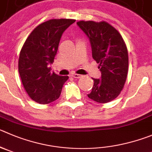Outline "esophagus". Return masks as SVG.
I'll return each mask as SVG.
<instances>
[{
	"instance_id": "1",
	"label": "esophagus",
	"mask_w": 152,
	"mask_h": 152,
	"mask_svg": "<svg viewBox=\"0 0 152 152\" xmlns=\"http://www.w3.org/2000/svg\"><path fill=\"white\" fill-rule=\"evenodd\" d=\"M71 76L72 77H73V78H81L82 77V75H80V74H77V73H72L71 74Z\"/></svg>"
}]
</instances>
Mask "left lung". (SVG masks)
<instances>
[{
  "label": "left lung",
  "mask_w": 152,
  "mask_h": 152,
  "mask_svg": "<svg viewBox=\"0 0 152 152\" xmlns=\"http://www.w3.org/2000/svg\"><path fill=\"white\" fill-rule=\"evenodd\" d=\"M77 25L88 37L92 58L99 64L101 77L93 79L88 97L97 103L112 101L120 94L128 72V53L122 37L106 22L80 21Z\"/></svg>",
  "instance_id": "left-lung-1"
}]
</instances>
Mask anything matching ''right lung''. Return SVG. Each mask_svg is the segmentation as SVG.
I'll use <instances>...</instances> for the list:
<instances>
[{
    "mask_svg": "<svg viewBox=\"0 0 152 152\" xmlns=\"http://www.w3.org/2000/svg\"><path fill=\"white\" fill-rule=\"evenodd\" d=\"M74 19H51L38 25L25 40L18 59V73L29 97L47 104L58 99L67 76L51 72L59 42Z\"/></svg>",
    "mask_w": 152,
    "mask_h": 152,
    "instance_id": "obj_1",
    "label": "right lung"
}]
</instances>
